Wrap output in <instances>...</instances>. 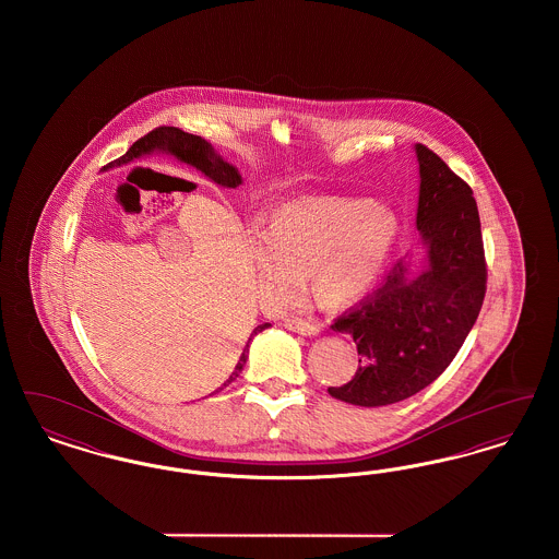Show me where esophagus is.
<instances>
[{"label": "esophagus", "mask_w": 559, "mask_h": 559, "mask_svg": "<svg viewBox=\"0 0 559 559\" xmlns=\"http://www.w3.org/2000/svg\"><path fill=\"white\" fill-rule=\"evenodd\" d=\"M285 329L295 331L299 335H319V324H312V322H306L301 319H287L285 320Z\"/></svg>", "instance_id": "34e87169"}]
</instances>
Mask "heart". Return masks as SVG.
I'll return each mask as SVG.
<instances>
[{"mask_svg":"<svg viewBox=\"0 0 559 559\" xmlns=\"http://www.w3.org/2000/svg\"><path fill=\"white\" fill-rule=\"evenodd\" d=\"M399 230L396 213L371 199H295L249 240L264 301L287 308L306 292L308 274L324 306L360 301L381 278Z\"/></svg>","mask_w":559,"mask_h":559,"instance_id":"b5f03b06","label":"heart"}]
</instances>
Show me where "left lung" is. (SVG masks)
Here are the masks:
<instances>
[{
	"label": "left lung",
	"instance_id": "left-lung-1",
	"mask_svg": "<svg viewBox=\"0 0 559 559\" xmlns=\"http://www.w3.org/2000/svg\"><path fill=\"white\" fill-rule=\"evenodd\" d=\"M417 230L424 260H399L379 289L331 324L358 347V371L333 399L385 406L411 399L452 362L478 319L486 262L472 188L424 144Z\"/></svg>",
	"mask_w": 559,
	"mask_h": 559
}]
</instances>
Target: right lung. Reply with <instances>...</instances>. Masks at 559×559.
<instances>
[{
  "label": "right lung",
  "mask_w": 559,
  "mask_h": 559,
  "mask_svg": "<svg viewBox=\"0 0 559 559\" xmlns=\"http://www.w3.org/2000/svg\"><path fill=\"white\" fill-rule=\"evenodd\" d=\"M151 153H167L171 157L180 160V163H187L190 167L199 169L203 176H207L212 182H215L217 187L224 188H237L242 185V178H240L239 169L228 163V160L222 159L215 151H213L212 144L207 140H203L201 135H192V133L182 132L178 128H157L151 133H146L144 138H140L138 142H133L132 148L121 157V159L115 160V163H108L105 169L112 167V165H123V163H130V160L138 159L142 155H151ZM270 326V322H264L260 326L253 329L249 342L253 340V335L262 333L264 329ZM249 342L240 354L239 362L235 367V372L228 377V381L224 385H228L230 381H235L239 377V372L242 371L245 362H247V354H249Z\"/></svg>",
  "instance_id": "right-lung-1"
}]
</instances>
